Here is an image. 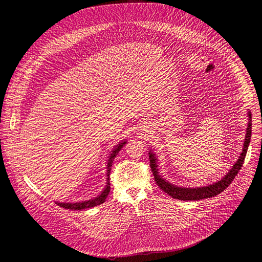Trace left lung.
Instances as JSON below:
<instances>
[{
	"mask_svg": "<svg viewBox=\"0 0 262 262\" xmlns=\"http://www.w3.org/2000/svg\"><path fill=\"white\" fill-rule=\"evenodd\" d=\"M251 129H252V115H251V112H248V126L246 129L243 151L238 160L234 163V165L228 171V173L223 176V178L213 182L212 184L199 186V188L198 186H196V188H184V186H178L169 182L167 179H165L159 172V163H158L159 160L156 154L152 150H150L148 155H149V160H150L151 171L154 173L157 184L165 193H167L172 198L183 200V201H193V200L197 201V200L211 198L219 195L224 190L228 188V185L232 182V180L234 179V177L243 167L248 147L250 144V140H251V133H252Z\"/></svg>",
	"mask_w": 262,
	"mask_h": 262,
	"instance_id": "left-lung-1",
	"label": "left lung"
}]
</instances>
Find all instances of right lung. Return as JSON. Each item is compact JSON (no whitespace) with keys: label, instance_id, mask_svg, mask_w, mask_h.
I'll return each instance as SVG.
<instances>
[{"label":"right lung","instance_id":"add662e5","mask_svg":"<svg viewBox=\"0 0 262 262\" xmlns=\"http://www.w3.org/2000/svg\"><path fill=\"white\" fill-rule=\"evenodd\" d=\"M126 144V140H123L121 141L119 144H117L115 146V148L113 149V150L111 151L110 154V157L106 161V182H105V186L103 188V190L100 192V194L96 197H93L89 200H85V201H80V202H73V203H70V202H56L59 206L63 207V208H67V209H74V210H82V209H87V208H91V207H94L96 205H100L102 204L108 193H110V190H111V186H110V173H111V169H112V164H113V161L114 159L116 158V156L118 155V152L121 150V148L123 147V145Z\"/></svg>","mask_w":262,"mask_h":262}]
</instances>
